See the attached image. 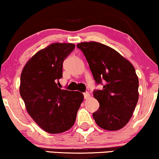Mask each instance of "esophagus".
I'll use <instances>...</instances> for the list:
<instances>
[{
  "instance_id": "34e87169",
  "label": "esophagus",
  "mask_w": 159,
  "mask_h": 159,
  "mask_svg": "<svg viewBox=\"0 0 159 159\" xmlns=\"http://www.w3.org/2000/svg\"><path fill=\"white\" fill-rule=\"evenodd\" d=\"M84 99H89V98L91 97L90 96V94L88 93V92H85V93H84Z\"/></svg>"
}]
</instances>
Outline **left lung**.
<instances>
[{
    "instance_id": "1",
    "label": "left lung",
    "mask_w": 159,
    "mask_h": 159,
    "mask_svg": "<svg viewBox=\"0 0 159 159\" xmlns=\"http://www.w3.org/2000/svg\"><path fill=\"white\" fill-rule=\"evenodd\" d=\"M77 47L85 56L96 83H104L103 89L93 93L100 103L93 113L94 121L103 129H121L131 118L139 99V79L133 65L102 43L84 42Z\"/></svg>"
}]
</instances>
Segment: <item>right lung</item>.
<instances>
[{"instance_id":"right-lung-1","label":"right lung","mask_w":159,"mask_h":159,"mask_svg":"<svg viewBox=\"0 0 159 159\" xmlns=\"http://www.w3.org/2000/svg\"><path fill=\"white\" fill-rule=\"evenodd\" d=\"M73 43H53L40 50L24 66L20 93L28 113L42 129L59 134L71 128L84 100L81 92L61 89L63 61Z\"/></svg>"}]
</instances>
